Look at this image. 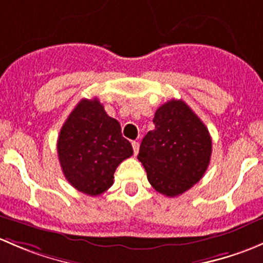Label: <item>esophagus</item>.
Returning a JSON list of instances; mask_svg holds the SVG:
<instances>
[{"mask_svg":"<svg viewBox=\"0 0 263 263\" xmlns=\"http://www.w3.org/2000/svg\"><path fill=\"white\" fill-rule=\"evenodd\" d=\"M132 145H133V151H134V154H135V156H137L138 152H139V143H138V142H133Z\"/></svg>","mask_w":263,"mask_h":263,"instance_id":"esophagus-1","label":"esophagus"}]
</instances>
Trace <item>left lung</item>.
Returning <instances> with one entry per match:
<instances>
[{
  "label": "left lung",
  "instance_id": "obj_1",
  "mask_svg": "<svg viewBox=\"0 0 263 263\" xmlns=\"http://www.w3.org/2000/svg\"><path fill=\"white\" fill-rule=\"evenodd\" d=\"M154 130L142 140L138 159L156 191L175 197L199 182L212 157L209 130L182 100H170L154 114Z\"/></svg>",
  "mask_w": 263,
  "mask_h": 263
}]
</instances>
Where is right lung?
Segmentation results:
<instances>
[{
    "mask_svg": "<svg viewBox=\"0 0 263 263\" xmlns=\"http://www.w3.org/2000/svg\"><path fill=\"white\" fill-rule=\"evenodd\" d=\"M64 177L78 191L97 196L114 183L116 167L133 154L118 120L99 100H81L62 126L57 143Z\"/></svg>",
    "mask_w": 263,
    "mask_h": 263,
    "instance_id": "add662e5",
    "label": "right lung"
}]
</instances>
